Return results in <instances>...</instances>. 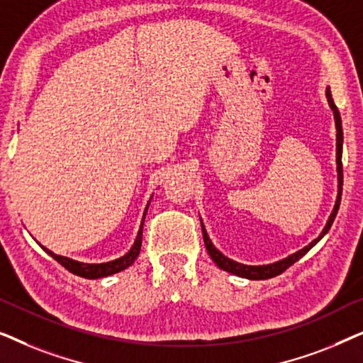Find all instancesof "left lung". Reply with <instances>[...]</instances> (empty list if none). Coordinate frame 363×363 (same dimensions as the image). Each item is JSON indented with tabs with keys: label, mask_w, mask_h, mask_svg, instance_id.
<instances>
[{
	"label": "left lung",
	"mask_w": 363,
	"mask_h": 363,
	"mask_svg": "<svg viewBox=\"0 0 363 363\" xmlns=\"http://www.w3.org/2000/svg\"><path fill=\"white\" fill-rule=\"evenodd\" d=\"M325 96H327V101H329L330 108H332V111H334V117H335V127H337V173H339V195H337V201H335L334 211H332V215L329 216V221H327L325 228H324V230H322L319 238H315V240L312 241L309 246L302 247L301 251H297V252H294V255L287 256L286 259L272 262V264H266V266H246V264H240V262L230 259V257H226L225 255H221V252L218 251L215 246H213L211 240H210V238H208V233L205 230V226H203V223H201L203 240H205V246H206L208 255L211 256V259L215 261L216 264H218V267H221L223 271H228V272H231V274H236V276H240V277H246V279H255V281L269 279V277H274L277 274H281V272H284L287 267L294 264L296 261H299L301 257L304 256L306 252L309 251L312 246H315L317 242H319L322 238H324L325 233L330 230L332 223H334V220H335L337 211H339L340 198H342V182H344V173H342V142H344V132H342V121H340L339 108H337V106L334 104V99H332L330 89H327Z\"/></svg>",
	"instance_id": "obj_1"
}]
</instances>
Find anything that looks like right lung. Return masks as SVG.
Masks as SVG:
<instances>
[{
  "label": "right lung",
  "mask_w": 363,
  "mask_h": 363,
  "mask_svg": "<svg viewBox=\"0 0 363 363\" xmlns=\"http://www.w3.org/2000/svg\"><path fill=\"white\" fill-rule=\"evenodd\" d=\"M148 205H150V201H148ZM148 205L145 208V213H143V220H145ZM142 230H143V221H142L140 230H138L137 240H135V242H133L132 250L128 251L125 256L118 257V259L111 261V262H102V264H86V262H79V261L69 259V257L54 255L52 251L46 250V247H43V250L46 251L49 256H52L54 259L59 262V264L66 267L69 272H72V274L86 277V279H97V277H106V276L116 274V272L123 271V269H125V267L133 264V261L137 259L138 252H140V247H142Z\"/></svg>",
  "instance_id": "obj_1"
}]
</instances>
